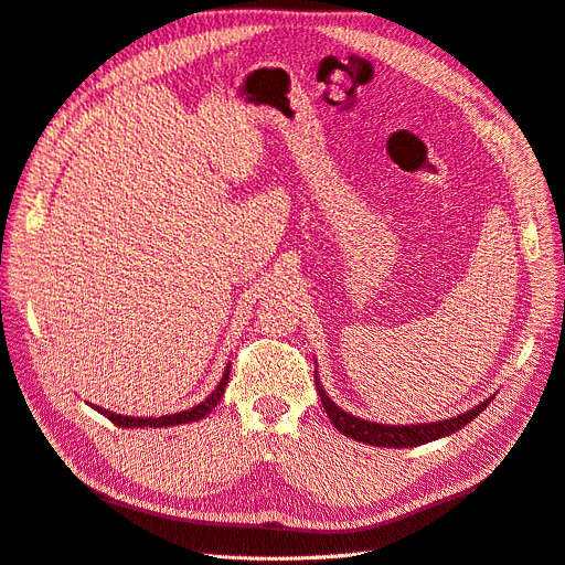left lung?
I'll return each instance as SVG.
<instances>
[{"instance_id": "1", "label": "left lung", "mask_w": 565, "mask_h": 565, "mask_svg": "<svg viewBox=\"0 0 565 565\" xmlns=\"http://www.w3.org/2000/svg\"><path fill=\"white\" fill-rule=\"evenodd\" d=\"M317 377V370H315ZM317 391L321 395L323 409L328 414L330 424L335 426L342 435L351 437V440H359L365 445H374V447H393V449H403V447H419L426 443L437 440V437L449 435L454 430H461L463 426H468L477 414H482L487 409V405L491 401L479 403L475 409L458 414L454 419H443V422H430V424H419V426H384V424H372L365 419H359V416L347 414L344 409H340L335 403H332L326 391L321 388V382L317 377Z\"/></svg>"}]
</instances>
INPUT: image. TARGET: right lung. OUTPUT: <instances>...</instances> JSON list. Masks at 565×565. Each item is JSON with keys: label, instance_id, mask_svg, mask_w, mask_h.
<instances>
[{"label": "right lung", "instance_id": "add662e5", "mask_svg": "<svg viewBox=\"0 0 565 565\" xmlns=\"http://www.w3.org/2000/svg\"><path fill=\"white\" fill-rule=\"evenodd\" d=\"M227 377H230V363H227V367H225V372H223V380L218 382V386H216V391L209 395L206 401H202L200 405H195V407H191V409H185V412H177V414H167V416H158V419H151V416H141V419H135V416H122V414H114V412H109V409H102V407H95L97 412H102L104 416H107V419L111 422V424H116V426H122V428H143V426H149V428H167V426H177V424H191V422H200V419H204V416L212 412L216 405H218V401H221V395L225 393V386H227Z\"/></svg>", "mask_w": 565, "mask_h": 565}]
</instances>
